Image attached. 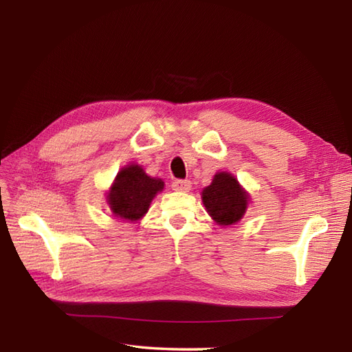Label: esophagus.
I'll return each mask as SVG.
<instances>
[{
	"label": "esophagus",
	"instance_id": "34e87169",
	"mask_svg": "<svg viewBox=\"0 0 352 352\" xmlns=\"http://www.w3.org/2000/svg\"><path fill=\"white\" fill-rule=\"evenodd\" d=\"M172 188L173 190H177V192H188V190L190 189V182L189 180H175V182L172 184Z\"/></svg>",
	"mask_w": 352,
	"mask_h": 352
}]
</instances>
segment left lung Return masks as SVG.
Returning <instances> with one entry per match:
<instances>
[{
  "instance_id": "obj_1",
  "label": "left lung",
  "mask_w": 352,
  "mask_h": 352,
  "mask_svg": "<svg viewBox=\"0 0 352 352\" xmlns=\"http://www.w3.org/2000/svg\"><path fill=\"white\" fill-rule=\"evenodd\" d=\"M201 198L208 214L220 226L238 223L247 211L250 201V195L235 176L228 172H220L212 177L211 185L202 189Z\"/></svg>"
}]
</instances>
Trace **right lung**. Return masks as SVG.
I'll list each match as a JSON object with an SVG mask.
<instances>
[{
	"instance_id": "obj_1",
	"label": "right lung",
	"mask_w": 352,
	"mask_h": 352,
	"mask_svg": "<svg viewBox=\"0 0 352 352\" xmlns=\"http://www.w3.org/2000/svg\"><path fill=\"white\" fill-rule=\"evenodd\" d=\"M162 179L148 176L138 164L123 167L107 192V202L119 220L136 221L145 216L154 197L162 192Z\"/></svg>"
}]
</instances>
